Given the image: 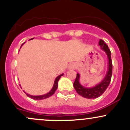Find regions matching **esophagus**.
Masks as SVG:
<instances>
[{"mask_svg": "<svg viewBox=\"0 0 130 130\" xmlns=\"http://www.w3.org/2000/svg\"><path fill=\"white\" fill-rule=\"evenodd\" d=\"M76 68V65L74 63H71L69 65V67H68V68L70 70H73Z\"/></svg>", "mask_w": 130, "mask_h": 130, "instance_id": "obj_1", "label": "esophagus"}]
</instances>
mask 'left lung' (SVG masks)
Masks as SVG:
<instances>
[{"label": "left lung", "instance_id": "8db88e82", "mask_svg": "<svg viewBox=\"0 0 130 130\" xmlns=\"http://www.w3.org/2000/svg\"><path fill=\"white\" fill-rule=\"evenodd\" d=\"M98 44L100 46L101 50L105 52L108 56V67L105 77L98 84L96 85L93 87L87 88L84 87L80 84V74L77 73L76 77V79L73 83L74 88L77 93L84 98H89V99L96 98L101 96L104 93V91L106 90L111 80L112 73V64L111 51L109 49L108 46L104 42L103 40H100Z\"/></svg>", "mask_w": 130, "mask_h": 130}]
</instances>
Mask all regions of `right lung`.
<instances>
[{
  "label": "right lung",
  "mask_w": 130,
  "mask_h": 130,
  "mask_svg": "<svg viewBox=\"0 0 130 130\" xmlns=\"http://www.w3.org/2000/svg\"><path fill=\"white\" fill-rule=\"evenodd\" d=\"M34 39V38H31L30 40H32ZM23 44H22L21 46L23 45ZM63 74H60L59 76H58L57 77H56V79H55V81H54V85H53V87L52 88V89L51 90L50 92H48V93L44 94V95H38V96H34V95H29V94L27 93L26 92H25L24 91V93L26 94L27 96H29L30 98H32V99H34V100H43V99H46V98H49L51 96H52V95H53L54 93H55V92H56V90H57V89L58 87V82H59V79H60V77L62 76H63Z\"/></svg>",
  "instance_id": "obj_1"
}]
</instances>
